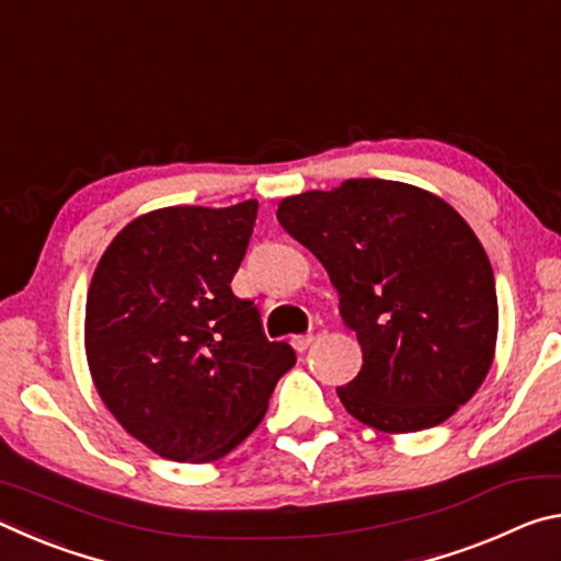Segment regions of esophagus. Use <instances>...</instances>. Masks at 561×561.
Here are the masks:
<instances>
[{
	"instance_id": "esophagus-1",
	"label": "esophagus",
	"mask_w": 561,
	"mask_h": 561,
	"mask_svg": "<svg viewBox=\"0 0 561 561\" xmlns=\"http://www.w3.org/2000/svg\"><path fill=\"white\" fill-rule=\"evenodd\" d=\"M311 341H314V336L311 334H301V336H291V346L297 351H307L311 346Z\"/></svg>"
}]
</instances>
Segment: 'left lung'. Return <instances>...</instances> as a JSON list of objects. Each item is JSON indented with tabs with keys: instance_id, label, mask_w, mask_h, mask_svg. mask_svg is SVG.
I'll return each instance as SVG.
<instances>
[{
	"instance_id": "8db88e82",
	"label": "left lung",
	"mask_w": 561,
	"mask_h": 561,
	"mask_svg": "<svg viewBox=\"0 0 561 561\" xmlns=\"http://www.w3.org/2000/svg\"><path fill=\"white\" fill-rule=\"evenodd\" d=\"M277 220L324 264L339 314L364 354L336 393L368 428L417 433L485 381L497 346V291L485 247L431 190L351 178L284 197Z\"/></svg>"
}]
</instances>
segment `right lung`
<instances>
[{"label": "right lung", "mask_w": 561, "mask_h": 561, "mask_svg": "<svg viewBox=\"0 0 561 561\" xmlns=\"http://www.w3.org/2000/svg\"><path fill=\"white\" fill-rule=\"evenodd\" d=\"M254 220L257 201L150 210L113 237L91 277V381L123 431L160 458H225L297 360L230 289Z\"/></svg>", "instance_id": "add662e5"}]
</instances>
